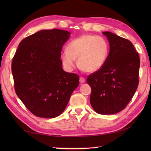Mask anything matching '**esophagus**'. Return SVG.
<instances>
[{"label":"esophagus","mask_w":151,"mask_h":151,"mask_svg":"<svg viewBox=\"0 0 151 151\" xmlns=\"http://www.w3.org/2000/svg\"><path fill=\"white\" fill-rule=\"evenodd\" d=\"M86 82V78L84 77H80V82L81 83H84Z\"/></svg>","instance_id":"esophagus-1"}]
</instances>
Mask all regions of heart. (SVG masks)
Segmentation results:
<instances>
[{
    "label": "heart",
    "mask_w": 151,
    "mask_h": 151,
    "mask_svg": "<svg viewBox=\"0 0 151 151\" xmlns=\"http://www.w3.org/2000/svg\"><path fill=\"white\" fill-rule=\"evenodd\" d=\"M109 53V45L104 37L95 35H82L67 45V50L60 55L62 65L68 71H72L76 65L87 72L99 70L104 65Z\"/></svg>",
    "instance_id": "1"
}]
</instances>
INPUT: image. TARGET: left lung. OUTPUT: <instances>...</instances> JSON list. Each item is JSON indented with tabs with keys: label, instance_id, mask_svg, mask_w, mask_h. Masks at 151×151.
I'll list each match as a JSON object with an SVG mask.
<instances>
[{
	"label": "left lung",
	"instance_id": "8db88e82",
	"mask_svg": "<svg viewBox=\"0 0 151 151\" xmlns=\"http://www.w3.org/2000/svg\"><path fill=\"white\" fill-rule=\"evenodd\" d=\"M102 34L110 43V52L101 68L88 76L87 83L93 110L102 115L114 114L126 108L135 93L140 60L129 40L110 32Z\"/></svg>",
	"mask_w": 151,
	"mask_h": 151
}]
</instances>
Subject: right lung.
Masks as SVG:
<instances>
[{"label":"right lung","instance_id":"obj_1","mask_svg":"<svg viewBox=\"0 0 151 151\" xmlns=\"http://www.w3.org/2000/svg\"><path fill=\"white\" fill-rule=\"evenodd\" d=\"M70 33L43 30L25 37L12 62L16 94L31 113L54 118L65 110L79 76L64 71L60 55Z\"/></svg>","mask_w":151,"mask_h":151}]
</instances>
